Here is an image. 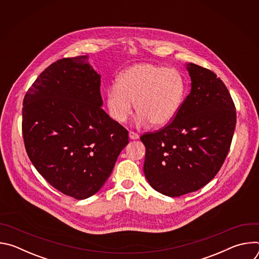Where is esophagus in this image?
Listing matches in <instances>:
<instances>
[{
  "mask_svg": "<svg viewBox=\"0 0 259 259\" xmlns=\"http://www.w3.org/2000/svg\"><path fill=\"white\" fill-rule=\"evenodd\" d=\"M129 137H130L131 139H138V138H139V135H138L137 133L133 132V131H130V132H129Z\"/></svg>",
  "mask_w": 259,
  "mask_h": 259,
  "instance_id": "1",
  "label": "esophagus"
}]
</instances>
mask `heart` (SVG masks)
<instances>
[{"label":"heart","instance_id":"heart-1","mask_svg":"<svg viewBox=\"0 0 259 259\" xmlns=\"http://www.w3.org/2000/svg\"><path fill=\"white\" fill-rule=\"evenodd\" d=\"M186 92L187 82L178 69L142 63L124 70L118 83L108 86L106 104L110 117L125 123L136 101L139 125L163 127L177 116Z\"/></svg>","mask_w":259,"mask_h":259}]
</instances>
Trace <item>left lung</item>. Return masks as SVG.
<instances>
[{"mask_svg": "<svg viewBox=\"0 0 259 259\" xmlns=\"http://www.w3.org/2000/svg\"><path fill=\"white\" fill-rule=\"evenodd\" d=\"M191 93L177 116L155 132L141 135L144 175L157 192L180 197L212 180L230 151L236 128L233 98L213 71L188 64Z\"/></svg>", "mask_w": 259, "mask_h": 259, "instance_id": "obj_1", "label": "left lung"}]
</instances>
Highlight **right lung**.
<instances>
[{"instance_id": "right-lung-1", "label": "right lung", "mask_w": 259, "mask_h": 259, "mask_svg": "<svg viewBox=\"0 0 259 259\" xmlns=\"http://www.w3.org/2000/svg\"><path fill=\"white\" fill-rule=\"evenodd\" d=\"M87 56L50 64L27 90L22 136L29 160L53 188L84 200L97 193L129 142L102 109L100 76Z\"/></svg>"}]
</instances>
